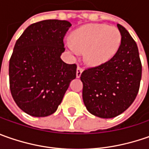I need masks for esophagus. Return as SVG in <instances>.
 <instances>
[{"mask_svg":"<svg viewBox=\"0 0 149 149\" xmlns=\"http://www.w3.org/2000/svg\"><path fill=\"white\" fill-rule=\"evenodd\" d=\"M82 72H83V69H82L80 66H78L77 71H76V76H77V78L80 77V75H81Z\"/></svg>","mask_w":149,"mask_h":149,"instance_id":"obj_1","label":"esophagus"}]
</instances>
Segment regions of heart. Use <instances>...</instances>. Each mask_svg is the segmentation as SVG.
<instances>
[{
  "mask_svg": "<svg viewBox=\"0 0 149 149\" xmlns=\"http://www.w3.org/2000/svg\"><path fill=\"white\" fill-rule=\"evenodd\" d=\"M68 48L74 55L84 53V61L91 66L109 62L116 54L122 43V36L114 26L105 24H88L71 34Z\"/></svg>",
  "mask_w": 149,
  "mask_h": 149,
  "instance_id": "1",
  "label": "heart"
}]
</instances>
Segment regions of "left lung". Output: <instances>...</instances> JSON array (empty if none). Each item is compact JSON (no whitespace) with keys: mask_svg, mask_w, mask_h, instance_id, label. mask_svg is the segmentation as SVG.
<instances>
[{"mask_svg":"<svg viewBox=\"0 0 149 149\" xmlns=\"http://www.w3.org/2000/svg\"><path fill=\"white\" fill-rule=\"evenodd\" d=\"M122 43L116 54L104 65L81 74L83 100L88 111L103 118L121 114L133 104L142 77L139 49L134 40L121 25Z\"/></svg>","mask_w":149,"mask_h":149,"instance_id":"obj_1","label":"left lung"}]
</instances>
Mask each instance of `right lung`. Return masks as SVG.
Here are the masks:
<instances>
[{
    "mask_svg": "<svg viewBox=\"0 0 149 149\" xmlns=\"http://www.w3.org/2000/svg\"><path fill=\"white\" fill-rule=\"evenodd\" d=\"M70 26L67 20H41L28 26L15 42L9 63L10 89L15 104L29 115L54 113L76 77V65L60 58Z\"/></svg>",
    "mask_w": 149,
    "mask_h": 149,
    "instance_id": "1",
    "label": "right lung"
}]
</instances>
